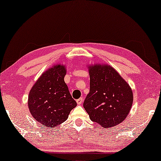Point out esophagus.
<instances>
[{"label": "esophagus", "mask_w": 161, "mask_h": 161, "mask_svg": "<svg viewBox=\"0 0 161 161\" xmlns=\"http://www.w3.org/2000/svg\"><path fill=\"white\" fill-rule=\"evenodd\" d=\"M76 102H77V104L78 105H80L81 103H82V102H83V98H78L77 101H76Z\"/></svg>", "instance_id": "esophagus-1"}]
</instances>
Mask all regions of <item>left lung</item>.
Returning <instances> with one entry per match:
<instances>
[{
    "mask_svg": "<svg viewBox=\"0 0 161 161\" xmlns=\"http://www.w3.org/2000/svg\"><path fill=\"white\" fill-rule=\"evenodd\" d=\"M90 92L83 107L91 120L104 128L115 126L125 119L133 103L128 84L110 65L90 67Z\"/></svg>",
    "mask_w": 161,
    "mask_h": 161,
    "instance_id": "obj_1",
    "label": "left lung"
}]
</instances>
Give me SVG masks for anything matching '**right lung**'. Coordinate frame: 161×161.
<instances>
[{"label":"right lung","mask_w":161,"mask_h":161,"mask_svg":"<svg viewBox=\"0 0 161 161\" xmlns=\"http://www.w3.org/2000/svg\"><path fill=\"white\" fill-rule=\"evenodd\" d=\"M65 73V67L61 65L50 68L39 78L29 93L31 115L46 127L61 124L77 105L64 81Z\"/></svg>","instance_id":"add662e5"}]
</instances>
